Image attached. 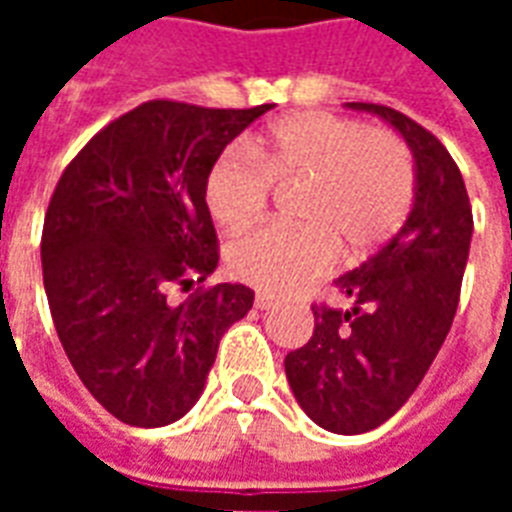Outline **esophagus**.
<instances>
[{"mask_svg":"<svg viewBox=\"0 0 512 512\" xmlns=\"http://www.w3.org/2000/svg\"><path fill=\"white\" fill-rule=\"evenodd\" d=\"M279 301L274 296H268V293H257L255 296V307L257 310H274Z\"/></svg>","mask_w":512,"mask_h":512,"instance_id":"esophagus-1","label":"esophagus"}]
</instances>
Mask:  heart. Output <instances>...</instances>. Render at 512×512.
I'll use <instances>...</instances> for the list:
<instances>
[{
	"instance_id": "heart-1",
	"label": "heart",
	"mask_w": 512,
	"mask_h": 512,
	"mask_svg": "<svg viewBox=\"0 0 512 512\" xmlns=\"http://www.w3.org/2000/svg\"><path fill=\"white\" fill-rule=\"evenodd\" d=\"M293 197V227H263L238 238L227 263L235 277L268 293H293L321 277L343 246L370 255L406 224L417 200L411 147L386 128L354 117L301 112L282 117L246 147H230L205 175L213 222L241 233L263 219L271 191Z\"/></svg>"
}]
</instances>
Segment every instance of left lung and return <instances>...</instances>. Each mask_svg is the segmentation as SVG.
I'll return each mask as SVG.
<instances>
[{
  "label": "left lung",
  "mask_w": 512,
  "mask_h": 512,
  "mask_svg": "<svg viewBox=\"0 0 512 512\" xmlns=\"http://www.w3.org/2000/svg\"><path fill=\"white\" fill-rule=\"evenodd\" d=\"M395 126L417 158V200L376 255L337 279L351 310L315 304L310 343L285 356V376L312 422L367 433L414 395L461 299L472 202L458 164L428 128L384 104L354 101Z\"/></svg>",
  "instance_id": "left-lung-1"
}]
</instances>
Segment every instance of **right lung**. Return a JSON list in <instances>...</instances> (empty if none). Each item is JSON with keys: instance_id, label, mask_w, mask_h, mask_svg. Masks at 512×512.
Here are the masks:
<instances>
[{"instance_id": "obj_1", "label": "right lung", "mask_w": 512, "mask_h": 512, "mask_svg": "<svg viewBox=\"0 0 512 512\" xmlns=\"http://www.w3.org/2000/svg\"><path fill=\"white\" fill-rule=\"evenodd\" d=\"M271 106L147 101L101 128L57 180L40 238L51 321L76 376L126 425L183 417L222 334L252 310V288L205 285L219 238L202 186ZM175 284L198 288L175 305Z\"/></svg>"}]
</instances>
